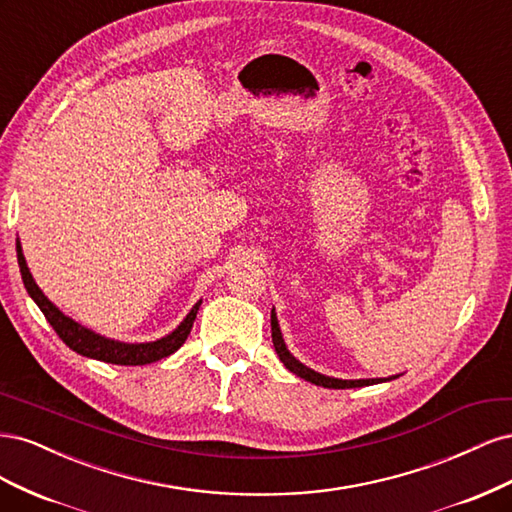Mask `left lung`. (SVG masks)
I'll return each mask as SVG.
<instances>
[{
	"label": "left lung",
	"instance_id": "obj_1",
	"mask_svg": "<svg viewBox=\"0 0 512 512\" xmlns=\"http://www.w3.org/2000/svg\"><path fill=\"white\" fill-rule=\"evenodd\" d=\"M271 337H273V346L277 356H280V361L286 365V369H290L292 374H297L299 378L312 382L316 386H324V389H356V386H369V384H378L382 382V378H369V380H339V378H329V376H322L318 371L305 367L303 363H299L294 356L286 350V344L282 339L280 333V324H277V316H275V309H271ZM397 378V376H393ZM389 378V380H393Z\"/></svg>",
	"mask_w": 512,
	"mask_h": 512
}]
</instances>
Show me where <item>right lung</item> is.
Instances as JSON below:
<instances>
[{
  "mask_svg": "<svg viewBox=\"0 0 512 512\" xmlns=\"http://www.w3.org/2000/svg\"><path fill=\"white\" fill-rule=\"evenodd\" d=\"M17 258H19L21 277H23V284L29 292V297H32L38 303L44 318L49 320V324L55 329V333L59 335L61 342H64L70 350L79 352L83 356H89V359H98V361L113 363V365H147V363H153V361H160V359H164V356L179 350L185 344V339H188L190 331H192V324L196 320L200 301L192 307V312L185 316V320L179 324V327L173 333L158 339V342L121 344V342H113V339L100 337L94 331L81 327L79 322H74L72 318L61 314L59 309L44 297L42 290L34 282L32 273H29V269L25 265V258H23L19 241H17Z\"/></svg>",
  "mask_w": 512,
  "mask_h": 512,
  "instance_id": "1",
  "label": "right lung"
}]
</instances>
